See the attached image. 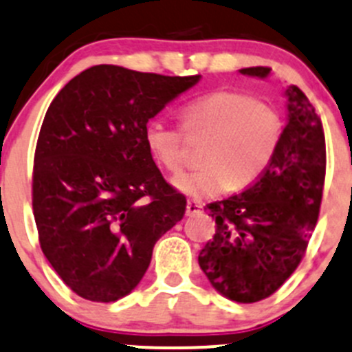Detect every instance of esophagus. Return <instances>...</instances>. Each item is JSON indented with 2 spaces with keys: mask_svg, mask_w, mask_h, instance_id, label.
Returning a JSON list of instances; mask_svg holds the SVG:
<instances>
[{
  "mask_svg": "<svg viewBox=\"0 0 352 352\" xmlns=\"http://www.w3.org/2000/svg\"><path fill=\"white\" fill-rule=\"evenodd\" d=\"M201 203H196V201H187V206H186V213L187 217H192V214H197L201 211Z\"/></svg>",
  "mask_w": 352,
  "mask_h": 352,
  "instance_id": "34e87169",
  "label": "esophagus"
}]
</instances>
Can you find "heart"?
Masks as SVG:
<instances>
[{"mask_svg":"<svg viewBox=\"0 0 352 352\" xmlns=\"http://www.w3.org/2000/svg\"><path fill=\"white\" fill-rule=\"evenodd\" d=\"M187 139H208L203 168L175 179V187L197 201L252 186L274 162L284 118L277 107L239 91H214L187 104L180 113ZM144 144L166 170L182 172L187 162L184 133L162 118L144 125Z\"/></svg>","mask_w":352,"mask_h":352,"instance_id":"obj_1","label":"heart"}]
</instances>
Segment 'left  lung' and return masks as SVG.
Returning a JSON list of instances; mask_svg holds the SVG:
<instances>
[{
    "label": "left lung",
    "instance_id": "8db88e82",
    "mask_svg": "<svg viewBox=\"0 0 352 352\" xmlns=\"http://www.w3.org/2000/svg\"><path fill=\"white\" fill-rule=\"evenodd\" d=\"M241 74L267 77L268 67ZM289 122L268 170L244 192L208 204L217 221L199 267L235 302L267 299L294 274L318 221L327 170L325 134L306 94L289 85Z\"/></svg>",
    "mask_w": 352,
    "mask_h": 352
}]
</instances>
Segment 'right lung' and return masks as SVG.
Instances as JSON below:
<instances>
[{
    "label": "right lung",
    "instance_id": "obj_1",
    "mask_svg": "<svg viewBox=\"0 0 352 352\" xmlns=\"http://www.w3.org/2000/svg\"><path fill=\"white\" fill-rule=\"evenodd\" d=\"M201 75L96 65L46 111L32 172L39 244L77 296L111 302L144 277L156 241L182 220L177 192L144 144V125Z\"/></svg>",
    "mask_w": 352,
    "mask_h": 352
}]
</instances>
